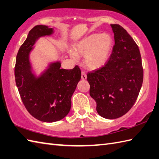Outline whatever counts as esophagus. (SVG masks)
<instances>
[{
  "label": "esophagus",
  "instance_id": "obj_1",
  "mask_svg": "<svg viewBox=\"0 0 159 159\" xmlns=\"http://www.w3.org/2000/svg\"><path fill=\"white\" fill-rule=\"evenodd\" d=\"M86 78H87L86 74L85 73V72L82 71V80H86Z\"/></svg>",
  "mask_w": 159,
  "mask_h": 159
}]
</instances>
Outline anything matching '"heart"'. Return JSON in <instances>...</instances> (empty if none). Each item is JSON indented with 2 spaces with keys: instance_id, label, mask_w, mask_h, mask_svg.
Segmentation results:
<instances>
[{
  "instance_id": "b5f03b06",
  "label": "heart",
  "mask_w": 159,
  "mask_h": 159,
  "mask_svg": "<svg viewBox=\"0 0 159 159\" xmlns=\"http://www.w3.org/2000/svg\"><path fill=\"white\" fill-rule=\"evenodd\" d=\"M112 43V38L108 34H92L77 44L75 52H72L71 56L74 59H77V55L85 56L84 63L86 67L97 69L107 62Z\"/></svg>"
}]
</instances>
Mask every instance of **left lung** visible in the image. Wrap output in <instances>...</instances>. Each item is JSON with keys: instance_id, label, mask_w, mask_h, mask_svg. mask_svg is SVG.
Wrapping results in <instances>:
<instances>
[{"instance_id": "left-lung-1", "label": "left lung", "mask_w": 159, "mask_h": 159, "mask_svg": "<svg viewBox=\"0 0 159 159\" xmlns=\"http://www.w3.org/2000/svg\"><path fill=\"white\" fill-rule=\"evenodd\" d=\"M111 26L115 44L110 57L103 66L87 74L97 111L107 119L121 117L131 109L143 79L142 57L135 41L119 24Z\"/></svg>"}]
</instances>
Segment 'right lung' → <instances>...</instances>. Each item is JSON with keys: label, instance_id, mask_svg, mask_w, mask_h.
Instances as JSON below:
<instances>
[{"label": "right lung", "instance_id": "add662e5", "mask_svg": "<svg viewBox=\"0 0 159 159\" xmlns=\"http://www.w3.org/2000/svg\"><path fill=\"white\" fill-rule=\"evenodd\" d=\"M53 29L37 25L32 29L16 56L15 78L21 99L34 118L45 122L61 120L69 114L71 97L81 79L78 66L73 69H61L60 62L51 63L37 77L32 72L29 54L41 37L50 35Z\"/></svg>", "mask_w": 159, "mask_h": 159}]
</instances>
